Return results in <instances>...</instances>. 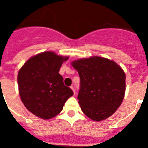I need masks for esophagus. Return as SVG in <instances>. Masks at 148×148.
Wrapping results in <instances>:
<instances>
[{"mask_svg":"<svg viewBox=\"0 0 148 148\" xmlns=\"http://www.w3.org/2000/svg\"><path fill=\"white\" fill-rule=\"evenodd\" d=\"M70 88H71L72 90H73V92H74V94H75V89H74V87H73V86H71V87H70Z\"/></svg>","mask_w":148,"mask_h":148,"instance_id":"1","label":"esophagus"}]
</instances>
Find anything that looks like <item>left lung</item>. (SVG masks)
I'll list each match as a JSON object with an SVG mask.
<instances>
[{"instance_id": "obj_1", "label": "left lung", "mask_w": 148, "mask_h": 148, "mask_svg": "<svg viewBox=\"0 0 148 148\" xmlns=\"http://www.w3.org/2000/svg\"><path fill=\"white\" fill-rule=\"evenodd\" d=\"M80 77L78 103L83 113L95 121L113 114L125 92V73L116 62L94 56L72 63Z\"/></svg>"}]
</instances>
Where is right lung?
<instances>
[{
	"instance_id": "add662e5",
	"label": "right lung",
	"mask_w": 148,
	"mask_h": 148,
	"mask_svg": "<svg viewBox=\"0 0 148 148\" xmlns=\"http://www.w3.org/2000/svg\"><path fill=\"white\" fill-rule=\"evenodd\" d=\"M67 59L53 52H44L30 58L18 72L21 99L27 109L39 118L50 119L57 116L73 95L58 73Z\"/></svg>"
}]
</instances>
